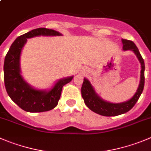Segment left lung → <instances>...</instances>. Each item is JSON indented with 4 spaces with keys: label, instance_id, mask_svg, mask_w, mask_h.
<instances>
[{
    "label": "left lung",
    "instance_id": "1",
    "mask_svg": "<svg viewBox=\"0 0 151 151\" xmlns=\"http://www.w3.org/2000/svg\"><path fill=\"white\" fill-rule=\"evenodd\" d=\"M122 41L123 43V50L133 51L137 56L138 60L141 63L142 70H141L140 83L134 95L130 99L124 102L114 104L102 99L97 94L95 88L88 79H83V83L81 88V94L86 105L94 112L104 116H116L126 113L130 110L134 106L140 95H142L145 86V62L142 56H141L139 49L132 41L127 40V39H122Z\"/></svg>",
    "mask_w": 151,
    "mask_h": 151
}]
</instances>
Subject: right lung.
Here are the masks:
<instances>
[{
    "label": "right lung",
    "instance_id": "add662e5",
    "mask_svg": "<svg viewBox=\"0 0 151 151\" xmlns=\"http://www.w3.org/2000/svg\"><path fill=\"white\" fill-rule=\"evenodd\" d=\"M56 36L62 34L47 28L32 29L18 36L5 56L4 65V83L8 95L14 103L26 112H41L53 109L58 104L63 86L71 82L73 76L59 80L49 90L34 88L27 83L21 74L20 58L27 39L35 36Z\"/></svg>",
    "mask_w": 151,
    "mask_h": 151
}]
</instances>
